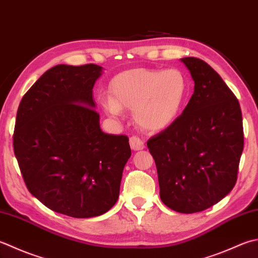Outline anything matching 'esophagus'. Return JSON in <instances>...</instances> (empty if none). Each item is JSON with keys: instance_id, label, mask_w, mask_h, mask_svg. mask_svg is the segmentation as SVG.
<instances>
[{"instance_id": "obj_1", "label": "esophagus", "mask_w": 258, "mask_h": 258, "mask_svg": "<svg viewBox=\"0 0 258 258\" xmlns=\"http://www.w3.org/2000/svg\"><path fill=\"white\" fill-rule=\"evenodd\" d=\"M130 145L131 149L133 151H140L144 149V140H142L139 136L133 135L130 138Z\"/></svg>"}]
</instances>
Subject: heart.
I'll return each mask as SVG.
<instances>
[{"mask_svg": "<svg viewBox=\"0 0 258 258\" xmlns=\"http://www.w3.org/2000/svg\"><path fill=\"white\" fill-rule=\"evenodd\" d=\"M110 98L103 107L110 116L133 110L135 123L151 132L168 128L178 117L188 95V78L180 69H130L115 76Z\"/></svg>", "mask_w": 258, "mask_h": 258, "instance_id": "heart-1", "label": "heart"}]
</instances>
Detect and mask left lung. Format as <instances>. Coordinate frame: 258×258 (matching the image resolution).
<instances>
[{"label":"left lung","mask_w":258,"mask_h":258,"mask_svg":"<svg viewBox=\"0 0 258 258\" xmlns=\"http://www.w3.org/2000/svg\"><path fill=\"white\" fill-rule=\"evenodd\" d=\"M195 82L182 114L148 141L158 170L160 198L181 214L199 213L236 184L244 131L234 93L204 60L181 59Z\"/></svg>","instance_id":"left-lung-1"}]
</instances>
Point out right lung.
Masks as SVG:
<instances>
[{"label":"right lung","mask_w":258,"mask_h":258,"mask_svg":"<svg viewBox=\"0 0 258 258\" xmlns=\"http://www.w3.org/2000/svg\"><path fill=\"white\" fill-rule=\"evenodd\" d=\"M100 66L57 64L19 105L13 148L28 190L55 213L100 216L119 196L128 138L102 132L93 87Z\"/></svg>","instance_id":"right-lung-1"}]
</instances>
